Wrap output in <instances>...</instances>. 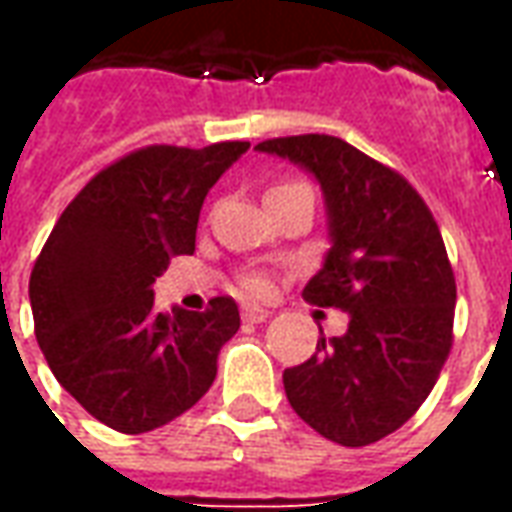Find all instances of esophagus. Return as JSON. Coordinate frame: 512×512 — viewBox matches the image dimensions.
Masks as SVG:
<instances>
[{"label":"esophagus","instance_id":"34e87169","mask_svg":"<svg viewBox=\"0 0 512 512\" xmlns=\"http://www.w3.org/2000/svg\"><path fill=\"white\" fill-rule=\"evenodd\" d=\"M271 315L268 310H263V307H257V304H244L241 307V318H244L246 323H263Z\"/></svg>","mask_w":512,"mask_h":512}]
</instances>
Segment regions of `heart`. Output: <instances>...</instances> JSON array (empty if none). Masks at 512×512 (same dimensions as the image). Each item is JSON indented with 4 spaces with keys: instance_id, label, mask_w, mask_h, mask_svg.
<instances>
[{
    "instance_id": "heart-1",
    "label": "heart",
    "mask_w": 512,
    "mask_h": 512,
    "mask_svg": "<svg viewBox=\"0 0 512 512\" xmlns=\"http://www.w3.org/2000/svg\"><path fill=\"white\" fill-rule=\"evenodd\" d=\"M282 186H304V183H296V180H290V183H279V186H274V189H282ZM241 290L244 293H252V296H257V293H263L266 290V279L263 277H244L241 279Z\"/></svg>"
}]
</instances>
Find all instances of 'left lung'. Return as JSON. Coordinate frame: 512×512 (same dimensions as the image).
I'll return each mask as SVG.
<instances>
[{"label": "left lung", "instance_id": "8db88e82", "mask_svg": "<svg viewBox=\"0 0 512 512\" xmlns=\"http://www.w3.org/2000/svg\"><path fill=\"white\" fill-rule=\"evenodd\" d=\"M318 178L332 249L304 299L348 312V332L318 337L285 370L290 406L323 439L365 447L417 414L452 348L455 274L439 224L400 172L329 134L266 139Z\"/></svg>", "mask_w": 512, "mask_h": 512}]
</instances>
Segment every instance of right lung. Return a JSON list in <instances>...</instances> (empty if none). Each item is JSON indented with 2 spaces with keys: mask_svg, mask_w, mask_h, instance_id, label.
<instances>
[{
  "mask_svg": "<svg viewBox=\"0 0 512 512\" xmlns=\"http://www.w3.org/2000/svg\"><path fill=\"white\" fill-rule=\"evenodd\" d=\"M246 147H139L90 178L40 249L29 277L40 351L109 428L156 430L211 389L219 351L241 326L235 301L158 312L150 285L169 257L194 252L202 200Z\"/></svg>",
  "mask_w": 512,
  "mask_h": 512,
  "instance_id": "1",
  "label": "right lung"
}]
</instances>
